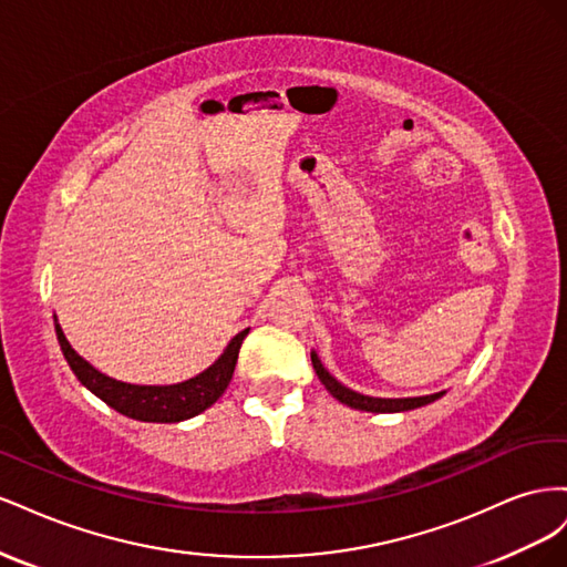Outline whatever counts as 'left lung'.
<instances>
[{
  "label": "left lung",
  "mask_w": 567,
  "mask_h": 567,
  "mask_svg": "<svg viewBox=\"0 0 567 567\" xmlns=\"http://www.w3.org/2000/svg\"><path fill=\"white\" fill-rule=\"evenodd\" d=\"M312 367L319 375V381L326 385L336 400H340L342 404H348L352 409H362V411H409V409H416L423 404H431L435 402L442 392L435 394H425V398H404V400H383V398H369V394L362 392H354L350 388H346L342 383H338L333 375L326 371L319 362V357L312 352Z\"/></svg>",
  "instance_id": "1"
}]
</instances>
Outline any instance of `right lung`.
Segmentation results:
<instances>
[{
	"instance_id": "add662e5",
	"label": "right lung",
	"mask_w": 567,
	"mask_h": 567,
	"mask_svg": "<svg viewBox=\"0 0 567 567\" xmlns=\"http://www.w3.org/2000/svg\"><path fill=\"white\" fill-rule=\"evenodd\" d=\"M246 336L248 329L234 336L217 362L210 369L198 373L196 379H188L177 385H132L109 379L106 373H101L90 362H84L71 348V342L65 340L61 326L56 323L59 346L63 350L65 362L71 364L73 373L78 375V381L123 416L148 423H179L213 406L231 381L238 350H241Z\"/></svg>"
}]
</instances>
